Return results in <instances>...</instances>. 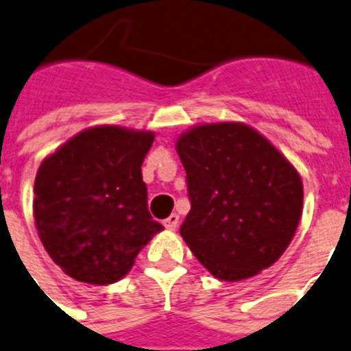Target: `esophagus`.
<instances>
[{"instance_id":"34e87169","label":"esophagus","mask_w":351,"mask_h":351,"mask_svg":"<svg viewBox=\"0 0 351 351\" xmlns=\"http://www.w3.org/2000/svg\"><path fill=\"white\" fill-rule=\"evenodd\" d=\"M178 224H179V215H176V213H172L169 219H165V221H163V226L170 231L176 230V228H178Z\"/></svg>"}]
</instances>
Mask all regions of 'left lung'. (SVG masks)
<instances>
[{
  "label": "left lung",
  "mask_w": 351,
  "mask_h": 351,
  "mask_svg": "<svg viewBox=\"0 0 351 351\" xmlns=\"http://www.w3.org/2000/svg\"><path fill=\"white\" fill-rule=\"evenodd\" d=\"M176 149L192 204L179 233L195 258L222 282L271 267L303 211V182L291 161L240 121L192 127Z\"/></svg>",
  "instance_id": "8db88e82"
}]
</instances>
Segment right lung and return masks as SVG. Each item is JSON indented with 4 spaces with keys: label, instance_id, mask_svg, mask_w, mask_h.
<instances>
[{
    "label": "right lung",
    "instance_id": "right-lung-1",
    "mask_svg": "<svg viewBox=\"0 0 351 351\" xmlns=\"http://www.w3.org/2000/svg\"><path fill=\"white\" fill-rule=\"evenodd\" d=\"M154 132L98 125L78 132L40 163L34 184L39 239L68 276L118 282L163 230L147 208L141 165Z\"/></svg>",
    "mask_w": 351,
    "mask_h": 351
}]
</instances>
